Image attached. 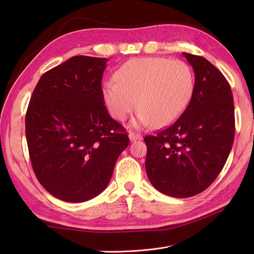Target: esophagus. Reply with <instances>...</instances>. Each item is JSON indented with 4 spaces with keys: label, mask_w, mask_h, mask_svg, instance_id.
<instances>
[{
    "label": "esophagus",
    "mask_w": 254,
    "mask_h": 254,
    "mask_svg": "<svg viewBox=\"0 0 254 254\" xmlns=\"http://www.w3.org/2000/svg\"><path fill=\"white\" fill-rule=\"evenodd\" d=\"M128 138H130V141L133 142V141H136V139H142V135L138 133L131 132L130 134H128Z\"/></svg>",
    "instance_id": "obj_1"
}]
</instances>
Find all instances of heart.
Returning <instances> with one entry per match:
<instances>
[{
    "mask_svg": "<svg viewBox=\"0 0 254 254\" xmlns=\"http://www.w3.org/2000/svg\"><path fill=\"white\" fill-rule=\"evenodd\" d=\"M117 82L104 85L105 104L110 115L123 121L137 108L135 127H165L175 122L191 100L194 77L181 60L138 58L127 62L116 75Z\"/></svg>",
    "mask_w": 254,
    "mask_h": 254,
    "instance_id": "obj_1",
    "label": "heart"
}]
</instances>
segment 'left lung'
Wrapping results in <instances>:
<instances>
[{"mask_svg":"<svg viewBox=\"0 0 254 254\" xmlns=\"http://www.w3.org/2000/svg\"><path fill=\"white\" fill-rule=\"evenodd\" d=\"M195 82L190 104L157 135L144 138L145 169L166 195L190 197L207 189L222 171L235 137V107L224 75L203 57L183 52Z\"/></svg>","mask_w":254,"mask_h":254,"instance_id":"8db88e82","label":"left lung"}]
</instances>
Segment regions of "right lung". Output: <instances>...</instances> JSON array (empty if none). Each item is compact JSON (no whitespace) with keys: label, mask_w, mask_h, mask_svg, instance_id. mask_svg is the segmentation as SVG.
I'll return each mask as SVG.
<instances>
[{"label":"right lung","mask_w":254,"mask_h":254,"mask_svg":"<svg viewBox=\"0 0 254 254\" xmlns=\"http://www.w3.org/2000/svg\"><path fill=\"white\" fill-rule=\"evenodd\" d=\"M108 59L76 56L46 72L26 113V138L37 179L53 196L80 203L109 183L128 145L108 113L101 79Z\"/></svg>","instance_id":"add662e5"}]
</instances>
